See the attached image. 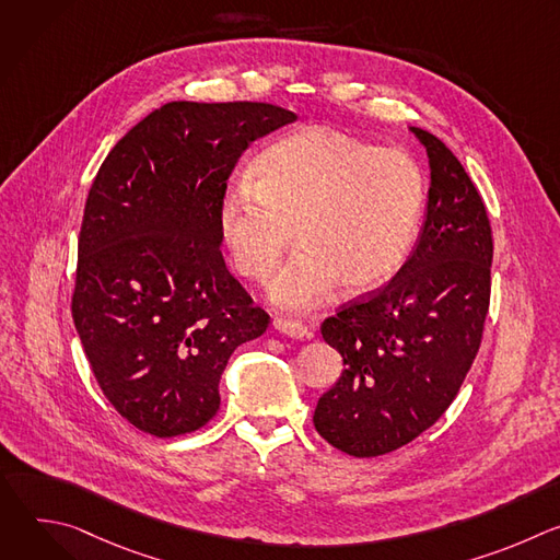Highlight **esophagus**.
Wrapping results in <instances>:
<instances>
[{
  "label": "esophagus",
  "mask_w": 560,
  "mask_h": 560,
  "mask_svg": "<svg viewBox=\"0 0 560 560\" xmlns=\"http://www.w3.org/2000/svg\"><path fill=\"white\" fill-rule=\"evenodd\" d=\"M272 326L277 332L292 337V339H310L312 337L310 328L303 322H299V318H275Z\"/></svg>",
  "instance_id": "34e87169"
}]
</instances>
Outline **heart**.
Returning <instances> with one entry per match:
<instances>
[{"mask_svg": "<svg viewBox=\"0 0 560 560\" xmlns=\"http://www.w3.org/2000/svg\"><path fill=\"white\" fill-rule=\"evenodd\" d=\"M425 197V175L404 150L312 126L266 145L253 177L225 186L217 225L232 266L253 281L275 272L296 225L301 246L270 281L268 296L283 310H310L337 281L361 292L401 268Z\"/></svg>", "mask_w": 560, "mask_h": 560, "instance_id": "obj_1", "label": "heart"}]
</instances>
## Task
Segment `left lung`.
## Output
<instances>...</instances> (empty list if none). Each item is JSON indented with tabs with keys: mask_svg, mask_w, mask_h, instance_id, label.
<instances>
[{
	"mask_svg": "<svg viewBox=\"0 0 560 560\" xmlns=\"http://www.w3.org/2000/svg\"><path fill=\"white\" fill-rule=\"evenodd\" d=\"M410 130L430 164L417 248L392 281L322 326L343 372L312 421L357 458L404 447L441 419L474 363L490 307L494 246L483 199L439 137Z\"/></svg>",
	"mask_w": 560,
	"mask_h": 560,
	"instance_id": "obj_1",
	"label": "left lung"
}]
</instances>
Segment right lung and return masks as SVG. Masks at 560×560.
<instances>
[{"label":"right lung","mask_w":560,"mask_h":560,"mask_svg":"<svg viewBox=\"0 0 560 560\" xmlns=\"http://www.w3.org/2000/svg\"><path fill=\"white\" fill-rule=\"evenodd\" d=\"M292 121L261 102H171L115 143L91 186L72 322L104 396L145 434L203 428L230 354L270 324L225 268L217 208L244 150Z\"/></svg>","instance_id":"1"}]
</instances>
